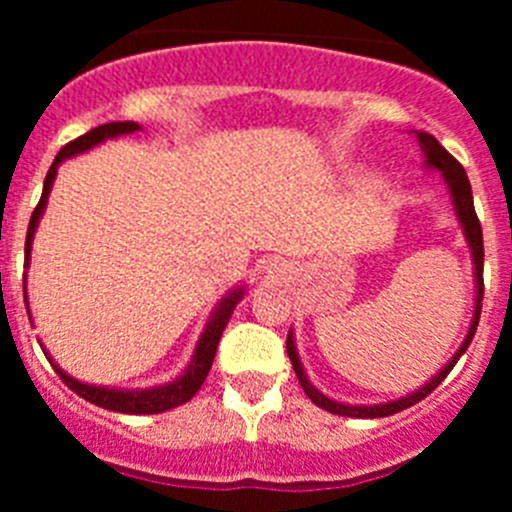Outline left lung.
<instances>
[{"label":"left lung","instance_id":"left-lung-1","mask_svg":"<svg viewBox=\"0 0 512 512\" xmlns=\"http://www.w3.org/2000/svg\"><path fill=\"white\" fill-rule=\"evenodd\" d=\"M415 138H418V146L425 156V169H436L441 171V179L449 189V197H451V205H454L456 212V220L461 225V233L467 238V246L472 251V264H474V289H477V297H474V315H472V323H469L467 336L461 341V346L456 348V354L451 356L449 364L443 366L441 372H436V377H431V382H425L423 387H418L415 392L405 397H397V400H387V402H377V405H348V402H338V400H330L328 395L315 387V384L307 379L305 374V366H302L300 354H297V346H295V333L289 330L287 333V354L289 361H292V369H295L297 379H300L302 390L305 395L310 397L318 408L328 410L333 415H346V418H387V415H395L400 410H408L410 405L420 402L423 397L431 395L436 390L438 384L446 379V374L454 369L456 361L461 359V354L467 351L469 343H472L474 333H477V323H479V312H482V295H485V284H482V266H485V246H482V225L477 220V212H474V200H472V184L467 179V171L464 166L451 156L446 148L438 143L433 135L423 133V130H415Z\"/></svg>","mask_w":512,"mask_h":512}]
</instances>
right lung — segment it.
Returning a JSON list of instances; mask_svg holds the SVG:
<instances>
[{"label":"right lung","mask_w":512,"mask_h":512,"mask_svg":"<svg viewBox=\"0 0 512 512\" xmlns=\"http://www.w3.org/2000/svg\"><path fill=\"white\" fill-rule=\"evenodd\" d=\"M143 130L138 122H107V125H99V128L89 130L84 133L81 138L71 140L66 146L58 151L56 161L53 166L48 169V176H45L43 182V194H40V202L35 207L33 217H30V225H27V241H25V266L30 264V251H33V238H35V230H38L40 217H43L45 205H48V194H51L53 182H56V174H58V166L66 161V158H74L79 153H87L92 151L94 146L104 143V140L110 138H120V135H130V133H138ZM22 289H25V307H27V279H22ZM246 295V289L243 287H235L230 289L228 295L223 300L217 302V307L212 310L210 320H207L205 330H202L200 341L194 346V354L189 359L187 369H184L174 382L169 384H158V387H146V390H117V387H102V384H87V382H79L74 379L71 374H66L56 361L51 359V354L45 351L51 366L58 372V377L63 382L69 384L71 390L76 392L79 397L89 400L92 405H99L104 410H115V413H125V415H156V413H166L171 408H179L184 402L192 400L197 395V390L202 387V382L207 379V372H210L212 359H215V351H217V343H220V336H223L225 325H228L230 315H233L235 305L243 300ZM30 312V310H27Z\"/></svg>","instance_id":"1"}]
</instances>
